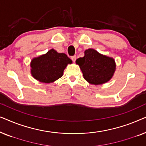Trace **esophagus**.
Listing matches in <instances>:
<instances>
[{
    "label": "esophagus",
    "mask_w": 146,
    "mask_h": 146,
    "mask_svg": "<svg viewBox=\"0 0 146 146\" xmlns=\"http://www.w3.org/2000/svg\"><path fill=\"white\" fill-rule=\"evenodd\" d=\"M71 59L72 60L73 62H75L76 60V56H72Z\"/></svg>",
    "instance_id": "1"
}]
</instances>
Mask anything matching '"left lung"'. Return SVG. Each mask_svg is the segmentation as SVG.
Returning <instances> with one entry per match:
<instances>
[{
  "mask_svg": "<svg viewBox=\"0 0 146 146\" xmlns=\"http://www.w3.org/2000/svg\"><path fill=\"white\" fill-rule=\"evenodd\" d=\"M80 68L84 78L94 85H101L108 82L113 77L115 71V60L102 54L94 49L84 51V56L76 60Z\"/></svg>",
  "mask_w": 146,
  "mask_h": 146,
  "instance_id": "left-lung-1",
  "label": "left lung"
}]
</instances>
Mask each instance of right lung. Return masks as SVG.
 <instances>
[{"label": "right lung", "instance_id": "1", "mask_svg": "<svg viewBox=\"0 0 146 146\" xmlns=\"http://www.w3.org/2000/svg\"><path fill=\"white\" fill-rule=\"evenodd\" d=\"M72 61L64 53H58L51 49L44 54L32 59L31 73L40 82H54L63 76L64 70Z\"/></svg>", "mask_w": 146, "mask_h": 146}]
</instances>
